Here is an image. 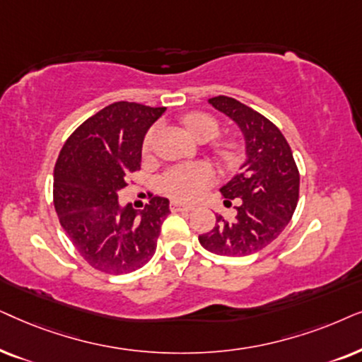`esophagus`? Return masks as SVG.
Listing matches in <instances>:
<instances>
[{
	"mask_svg": "<svg viewBox=\"0 0 362 362\" xmlns=\"http://www.w3.org/2000/svg\"><path fill=\"white\" fill-rule=\"evenodd\" d=\"M170 210L172 211H192V210H195V205H184V204H177V202H172Z\"/></svg>",
	"mask_w": 362,
	"mask_h": 362,
	"instance_id": "34e87169",
	"label": "esophagus"
}]
</instances>
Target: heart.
<instances>
[{"mask_svg": "<svg viewBox=\"0 0 362 362\" xmlns=\"http://www.w3.org/2000/svg\"><path fill=\"white\" fill-rule=\"evenodd\" d=\"M182 122L197 141L206 142L215 139L220 134V122L214 115L206 112L187 114ZM157 136V125L148 129L144 137V152H148L153 146ZM215 157L225 167H237L243 158V146L237 139H221L211 147ZM215 180V172L209 163L195 162L177 165L168 170L160 178V190L175 202H194L211 185Z\"/></svg>", "mask_w": 362, "mask_h": 362, "instance_id": "1", "label": "heart"}]
</instances>
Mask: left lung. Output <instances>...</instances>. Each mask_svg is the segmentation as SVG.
<instances>
[{
  "mask_svg": "<svg viewBox=\"0 0 362 362\" xmlns=\"http://www.w3.org/2000/svg\"><path fill=\"white\" fill-rule=\"evenodd\" d=\"M209 103L240 127L247 160L220 189L225 206L237 202L235 216L216 215L215 226L199 242L221 257H248L268 247L290 223L300 197V172L290 144L272 120L226 95Z\"/></svg>",
  "mask_w": 362,
  "mask_h": 362,
  "instance_id": "left-lung-1",
  "label": "left lung"
}]
</instances>
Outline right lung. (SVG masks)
I'll return each instance as SVG.
<instances>
[{
	"mask_svg": "<svg viewBox=\"0 0 362 362\" xmlns=\"http://www.w3.org/2000/svg\"><path fill=\"white\" fill-rule=\"evenodd\" d=\"M165 107L114 103L83 122L62 146L54 167L59 223L90 267L125 274L151 262L168 200L152 197L144 210L119 204V192L141 170L142 144Z\"/></svg>",
	"mask_w": 362,
	"mask_h": 362,
	"instance_id": "right-lung-1",
	"label": "right lung"
}]
</instances>
